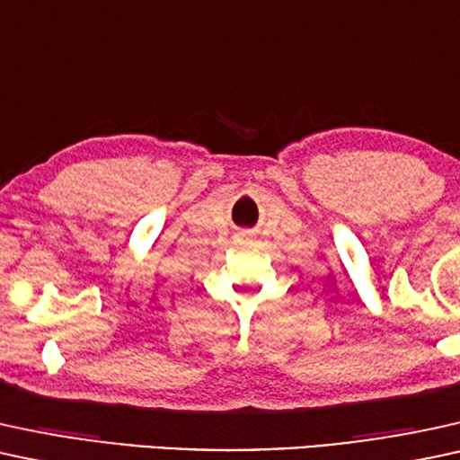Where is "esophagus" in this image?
<instances>
[{"instance_id":"34e87169","label":"esophagus","mask_w":460,"mask_h":460,"mask_svg":"<svg viewBox=\"0 0 460 460\" xmlns=\"http://www.w3.org/2000/svg\"><path fill=\"white\" fill-rule=\"evenodd\" d=\"M243 237H246V240H250V237H252V235H250V234H243Z\"/></svg>"}]
</instances>
